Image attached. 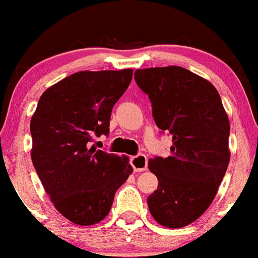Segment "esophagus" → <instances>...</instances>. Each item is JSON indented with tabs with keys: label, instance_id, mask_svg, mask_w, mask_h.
I'll list each match as a JSON object with an SVG mask.
<instances>
[{
	"label": "esophagus",
	"instance_id": "obj_1",
	"mask_svg": "<svg viewBox=\"0 0 258 258\" xmlns=\"http://www.w3.org/2000/svg\"><path fill=\"white\" fill-rule=\"evenodd\" d=\"M130 164H132L134 172H144L148 168V158L144 154H138L135 157H132Z\"/></svg>",
	"mask_w": 258,
	"mask_h": 258
}]
</instances>
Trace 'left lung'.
Instances as JSON below:
<instances>
[{
  "mask_svg": "<svg viewBox=\"0 0 258 258\" xmlns=\"http://www.w3.org/2000/svg\"><path fill=\"white\" fill-rule=\"evenodd\" d=\"M155 124L172 135L167 158L149 159L158 189L148 197L153 218L180 228L200 218L215 200L229 163V120L212 84L180 66L139 69Z\"/></svg>",
  "mask_w": 258,
  "mask_h": 258,
  "instance_id": "8db88e82",
  "label": "left lung"
}]
</instances>
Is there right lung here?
<instances>
[{
    "instance_id": "right-lung-1",
    "label": "right lung",
    "mask_w": 258,
    "mask_h": 258,
    "mask_svg": "<svg viewBox=\"0 0 258 258\" xmlns=\"http://www.w3.org/2000/svg\"><path fill=\"white\" fill-rule=\"evenodd\" d=\"M132 78L133 69L79 71L46 89L31 118L37 175L56 210L79 226L103 221L133 172L126 155L90 147L109 133L113 106Z\"/></svg>"
}]
</instances>
